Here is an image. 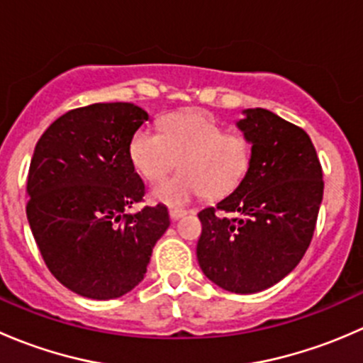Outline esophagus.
I'll return each instance as SVG.
<instances>
[{
    "label": "esophagus",
    "mask_w": 363,
    "mask_h": 363,
    "mask_svg": "<svg viewBox=\"0 0 363 363\" xmlns=\"http://www.w3.org/2000/svg\"><path fill=\"white\" fill-rule=\"evenodd\" d=\"M188 212L184 211V208H170V219L172 221H177V219H181L182 216H186Z\"/></svg>",
    "instance_id": "obj_1"
}]
</instances>
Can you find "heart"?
Wrapping results in <instances>:
<instances>
[{"mask_svg": "<svg viewBox=\"0 0 363 363\" xmlns=\"http://www.w3.org/2000/svg\"><path fill=\"white\" fill-rule=\"evenodd\" d=\"M252 145L226 128L212 113L188 111L168 116L161 133L140 128L130 142V160L138 174L155 182L181 164L182 172L152 188L151 199L182 207L208 193L225 196L239 188L251 167ZM182 163H178V160Z\"/></svg>", "mask_w": 363, "mask_h": 363, "instance_id": "1", "label": "heart"}]
</instances>
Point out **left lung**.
<instances>
[{
	"mask_svg": "<svg viewBox=\"0 0 363 363\" xmlns=\"http://www.w3.org/2000/svg\"><path fill=\"white\" fill-rule=\"evenodd\" d=\"M237 123L252 145L239 188L199 212L200 269L232 294H258L298 265L316 228L323 172L302 128L265 108H246Z\"/></svg>",
	"mask_w": 363,
	"mask_h": 363,
	"instance_id": "obj_1",
	"label": "left lung"
}]
</instances>
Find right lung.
<instances>
[{"label":"right lung","instance_id":"obj_1","mask_svg":"<svg viewBox=\"0 0 363 363\" xmlns=\"http://www.w3.org/2000/svg\"><path fill=\"white\" fill-rule=\"evenodd\" d=\"M147 119L133 104H93L63 113L36 142L26 214L47 269L77 295L133 290L170 226L161 203L126 214L145 195L130 142Z\"/></svg>","mask_w":363,"mask_h":363}]
</instances>
